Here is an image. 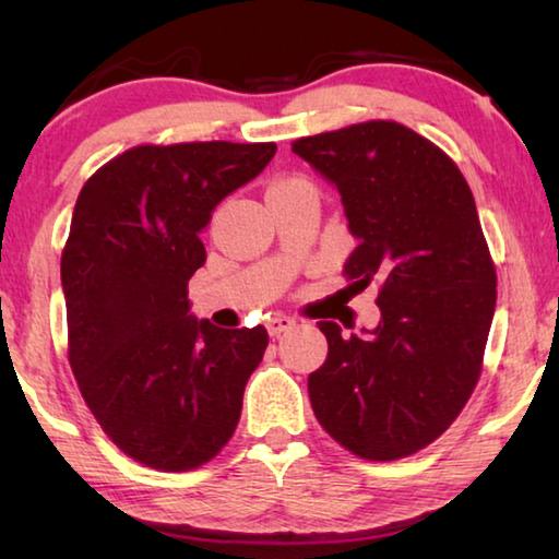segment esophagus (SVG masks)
I'll list each match as a JSON object with an SVG mask.
<instances>
[{
    "instance_id": "esophagus-1",
    "label": "esophagus",
    "mask_w": 559,
    "mask_h": 559,
    "mask_svg": "<svg viewBox=\"0 0 559 559\" xmlns=\"http://www.w3.org/2000/svg\"><path fill=\"white\" fill-rule=\"evenodd\" d=\"M290 328H296V320H293L290 316L273 313L266 320V330H269V335H273V337H278L281 333H286V330H290Z\"/></svg>"
}]
</instances>
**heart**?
<instances>
[{"instance_id": "1", "label": "heart", "mask_w": 559, "mask_h": 559, "mask_svg": "<svg viewBox=\"0 0 559 559\" xmlns=\"http://www.w3.org/2000/svg\"><path fill=\"white\" fill-rule=\"evenodd\" d=\"M281 185H288V182H281Z\"/></svg>"}]
</instances>
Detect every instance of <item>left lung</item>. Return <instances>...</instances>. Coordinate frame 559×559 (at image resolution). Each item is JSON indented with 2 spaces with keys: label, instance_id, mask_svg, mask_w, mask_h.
<instances>
[{
  "label": "left lung",
  "instance_id": "left-lung-1",
  "mask_svg": "<svg viewBox=\"0 0 559 559\" xmlns=\"http://www.w3.org/2000/svg\"><path fill=\"white\" fill-rule=\"evenodd\" d=\"M293 153L340 192L355 286L380 283V323L345 337L320 320L328 359L308 377L320 427L347 451L394 461L451 427L478 382L496 269L461 169L419 132L370 120L300 138Z\"/></svg>",
  "mask_w": 559,
  "mask_h": 559
}]
</instances>
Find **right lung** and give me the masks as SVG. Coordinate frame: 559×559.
I'll use <instances>...</instances> for the list:
<instances>
[{
    "label": "right lung",
    "instance_id": "add662e5",
    "mask_svg": "<svg viewBox=\"0 0 559 559\" xmlns=\"http://www.w3.org/2000/svg\"><path fill=\"white\" fill-rule=\"evenodd\" d=\"M273 155V143L140 145L75 202L61 257L69 362L103 431L145 466H202L239 424L269 333L192 316L187 283L212 212Z\"/></svg>",
    "mask_w": 559,
    "mask_h": 559
}]
</instances>
